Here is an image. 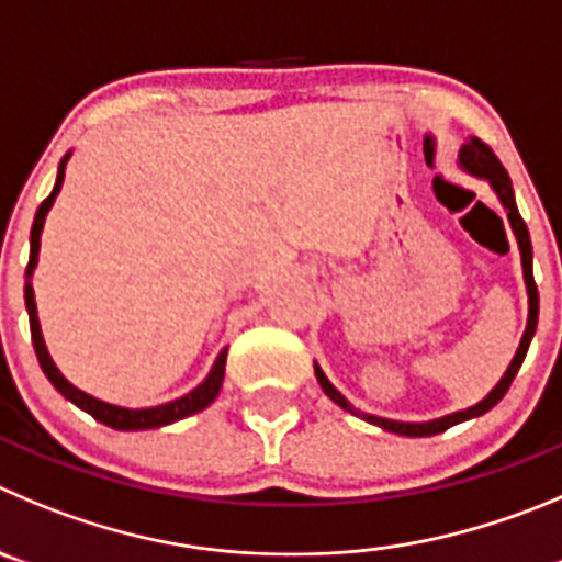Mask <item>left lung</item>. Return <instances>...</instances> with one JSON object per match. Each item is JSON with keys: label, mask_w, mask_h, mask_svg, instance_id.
<instances>
[{"label": "left lung", "mask_w": 562, "mask_h": 562, "mask_svg": "<svg viewBox=\"0 0 562 562\" xmlns=\"http://www.w3.org/2000/svg\"><path fill=\"white\" fill-rule=\"evenodd\" d=\"M460 166H463L469 175L474 177H482V180H487L491 186H494L496 196H499V202L505 204L507 210V218H510V227L513 233H516V240H518V251H521V269H524V282H527V296H529V316H527V329H524V338L521 344H518V352L516 358H513V363L507 366L505 376L499 380V385L494 387V391L487 393L485 400L476 402L474 407H469V411H458L452 413V416H443V418H435V422H422V424H413V422H391V418H380V416H369V413H360L358 407H352L349 402H346L344 393L338 391V387L333 385V382L324 376V371L316 366V380L318 385L324 387V393H327L329 400L335 402L338 407H344V411L355 413V416L366 418L369 424H374V427H382L387 429V432H396V435H407V438H427V435H438L443 432V429L454 427V424L460 422H469V418H476L482 416V413H487L491 407L496 405V402L502 400L507 393V387L513 385V380H516L518 369H521L524 358H527V349H529V340H532L535 335V327H538V285H535V277H532V244H529V233H527V224H524L521 213H518L516 207V196H513V182L510 177H507L505 166L499 162V157L491 151V146H485L482 140L471 138L469 144L460 149Z\"/></svg>", "instance_id": "left-lung-1"}]
</instances>
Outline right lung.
I'll return each mask as SVG.
<instances>
[{
    "label": "right lung",
    "mask_w": 562,
    "mask_h": 562,
    "mask_svg": "<svg viewBox=\"0 0 562 562\" xmlns=\"http://www.w3.org/2000/svg\"><path fill=\"white\" fill-rule=\"evenodd\" d=\"M68 155H71V151H68ZM68 155L60 160V169H57L55 188H52L49 196H46L44 202H41L38 213H35L33 233H30V263H27V280H24V302H27L30 333H33V346H35V355H38L41 369H44V374L49 376L52 385H55L57 391H60L68 402H75V405L80 407V411L91 413V416L97 418V422L108 424V427H113V429H155V427H166V424H175V422H180V418L193 416V413L204 411V407H207L210 402L216 400L218 391H222L224 363H227V349H222V355H218V358H216V363H213V369H210L207 380H204L202 385H196L191 393L180 396V400L166 402V405H157V407H144V411H130V407H115V405H108V402H102V400H93V396H88L86 391H80V387L71 385V382H68L66 376H63L60 371H57V366L52 363L49 352H46L44 335H41L38 311H35V293H33V282H30V280H33V271H35V266H38L41 229H44L46 213H49V207H52V204H55V196H57V193H60V186H63V177H66Z\"/></svg>",
    "instance_id": "1"
}]
</instances>
